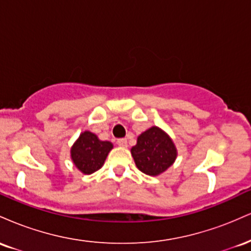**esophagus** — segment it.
Segmentation results:
<instances>
[{
    "mask_svg": "<svg viewBox=\"0 0 251 251\" xmlns=\"http://www.w3.org/2000/svg\"><path fill=\"white\" fill-rule=\"evenodd\" d=\"M117 144L120 146V148H127V139L125 138H122V139H118Z\"/></svg>",
    "mask_w": 251,
    "mask_h": 251,
    "instance_id": "1",
    "label": "esophagus"
}]
</instances>
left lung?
Listing matches in <instances>:
<instances>
[{
    "instance_id": "1",
    "label": "left lung",
    "mask_w": 251,
    "mask_h": 251,
    "mask_svg": "<svg viewBox=\"0 0 251 251\" xmlns=\"http://www.w3.org/2000/svg\"><path fill=\"white\" fill-rule=\"evenodd\" d=\"M135 166L149 176H159L176 162L178 152L174 140L158 126L140 133L137 144L131 149Z\"/></svg>"
}]
</instances>
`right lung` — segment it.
Masks as SVG:
<instances>
[{
    "mask_svg": "<svg viewBox=\"0 0 251 251\" xmlns=\"http://www.w3.org/2000/svg\"><path fill=\"white\" fill-rule=\"evenodd\" d=\"M113 144L100 140L97 134L83 131L71 148V159L83 175H92L102 168Z\"/></svg>",
    "mask_w": 251,
    "mask_h": 251,
    "instance_id": "obj_1",
    "label": "right lung"
}]
</instances>
